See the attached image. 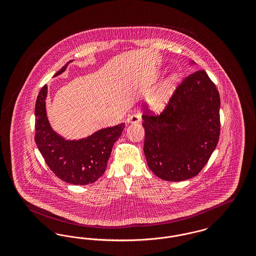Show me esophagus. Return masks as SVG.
I'll return each mask as SVG.
<instances>
[{"label":"esophagus","mask_w":256,"mask_h":256,"mask_svg":"<svg viewBox=\"0 0 256 256\" xmlns=\"http://www.w3.org/2000/svg\"><path fill=\"white\" fill-rule=\"evenodd\" d=\"M126 121L128 124H138L141 122V117L138 114H134V115H130Z\"/></svg>","instance_id":"esophagus-1"}]
</instances>
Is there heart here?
<instances>
[{
	"label": "heart",
	"mask_w": 256,
	"mask_h": 256,
	"mask_svg": "<svg viewBox=\"0 0 256 256\" xmlns=\"http://www.w3.org/2000/svg\"><path fill=\"white\" fill-rule=\"evenodd\" d=\"M180 82V74L174 73L163 82L158 89L150 95L148 104L154 111H162L164 110L172 98V96Z\"/></svg>",
	"instance_id": "obj_1"
}]
</instances>
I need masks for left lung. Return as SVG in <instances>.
<instances>
[{
  "label": "left lung",
  "mask_w": 256,
  "mask_h": 256,
  "mask_svg": "<svg viewBox=\"0 0 256 256\" xmlns=\"http://www.w3.org/2000/svg\"><path fill=\"white\" fill-rule=\"evenodd\" d=\"M220 95L206 71L185 78L159 115L146 110L144 154L150 170L167 182L196 176L220 137Z\"/></svg>",
  "instance_id": "obj_1"
}]
</instances>
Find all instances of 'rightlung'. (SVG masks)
I'll return each mask as SVG.
<instances>
[{"instance_id": "obj_1", "label": "right lung", "mask_w": 256, "mask_h": 256, "mask_svg": "<svg viewBox=\"0 0 256 256\" xmlns=\"http://www.w3.org/2000/svg\"><path fill=\"white\" fill-rule=\"evenodd\" d=\"M67 62L54 76L63 73ZM48 87L41 88L36 102V143L45 162L61 180L74 185L95 182L106 172L114 143L124 122L102 128L80 140H66L50 128L46 113Z\"/></svg>"}]
</instances>
